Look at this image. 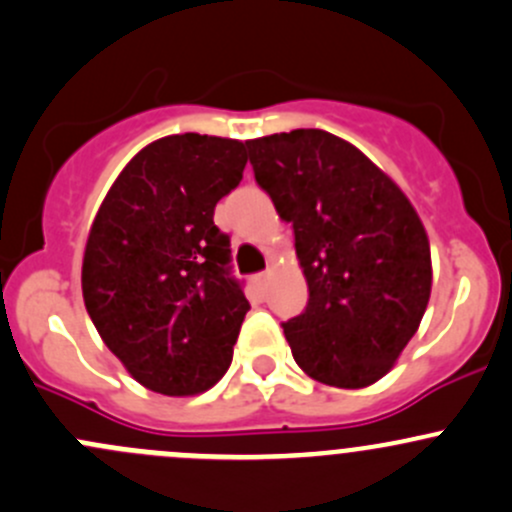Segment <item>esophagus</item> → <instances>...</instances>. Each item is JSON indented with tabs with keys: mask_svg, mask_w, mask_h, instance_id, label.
<instances>
[{
	"mask_svg": "<svg viewBox=\"0 0 512 512\" xmlns=\"http://www.w3.org/2000/svg\"><path fill=\"white\" fill-rule=\"evenodd\" d=\"M268 278H271V273H258V276L254 278V283H256V288L258 291H266V286H268Z\"/></svg>",
	"mask_w": 512,
	"mask_h": 512,
	"instance_id": "1",
	"label": "esophagus"
}]
</instances>
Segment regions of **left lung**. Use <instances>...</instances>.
<instances>
[{"mask_svg": "<svg viewBox=\"0 0 512 512\" xmlns=\"http://www.w3.org/2000/svg\"><path fill=\"white\" fill-rule=\"evenodd\" d=\"M256 182L293 224L308 308L283 323L315 382L362 389L394 367L431 295V249L392 177L352 142L305 128L246 140Z\"/></svg>", "mask_w": 512, "mask_h": 512, "instance_id": "1", "label": "left lung"}]
</instances>
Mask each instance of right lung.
<instances>
[{"label": "right lung", "instance_id": "add662e5", "mask_svg": "<svg viewBox=\"0 0 512 512\" xmlns=\"http://www.w3.org/2000/svg\"><path fill=\"white\" fill-rule=\"evenodd\" d=\"M246 145L167 135L145 145L100 202L83 251V303L135 382L167 397L224 377L249 300L229 276L214 207L244 177Z\"/></svg>", "mask_w": 512, "mask_h": 512}]
</instances>
